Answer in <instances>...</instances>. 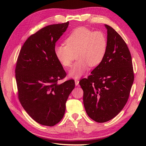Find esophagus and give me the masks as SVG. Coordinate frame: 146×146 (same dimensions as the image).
<instances>
[{"mask_svg":"<svg viewBox=\"0 0 146 146\" xmlns=\"http://www.w3.org/2000/svg\"><path fill=\"white\" fill-rule=\"evenodd\" d=\"M75 85L76 86H78L79 85V81L78 80H75Z\"/></svg>","mask_w":146,"mask_h":146,"instance_id":"esophagus-1","label":"esophagus"}]
</instances>
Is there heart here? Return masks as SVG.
<instances>
[{"mask_svg":"<svg viewBox=\"0 0 146 146\" xmlns=\"http://www.w3.org/2000/svg\"><path fill=\"white\" fill-rule=\"evenodd\" d=\"M66 45H56L54 51L60 64L68 67L72 64L73 54L77 52L76 62L69 71L68 76L78 79L85 74L90 66L100 64L107 50V40L101 31H92L85 27L74 29L64 41Z\"/></svg>","mask_w":146,"mask_h":146,"instance_id":"obj_1","label":"heart"}]
</instances>
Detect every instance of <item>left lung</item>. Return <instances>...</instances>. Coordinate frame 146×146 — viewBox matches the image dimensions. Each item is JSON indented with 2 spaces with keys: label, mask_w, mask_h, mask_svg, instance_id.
Instances as JSON below:
<instances>
[{
  "label": "left lung",
  "mask_w": 146,
  "mask_h": 146,
  "mask_svg": "<svg viewBox=\"0 0 146 146\" xmlns=\"http://www.w3.org/2000/svg\"><path fill=\"white\" fill-rule=\"evenodd\" d=\"M107 29V50L102 62L88 79L79 82L88 115L98 122L108 121L125 105L134 82L131 56L122 37L110 26Z\"/></svg>",
  "instance_id": "left-lung-1"
}]
</instances>
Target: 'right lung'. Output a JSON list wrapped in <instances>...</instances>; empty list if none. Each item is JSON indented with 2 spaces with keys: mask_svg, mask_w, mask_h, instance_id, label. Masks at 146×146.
I'll use <instances>...</instances> for the list:
<instances>
[{
  "mask_svg": "<svg viewBox=\"0 0 146 146\" xmlns=\"http://www.w3.org/2000/svg\"><path fill=\"white\" fill-rule=\"evenodd\" d=\"M69 22L50 25L30 36L18 58L15 75L23 108L38 123L54 126L63 118L66 103L75 87L73 80L57 82L66 73L54 48Z\"/></svg>",
  "mask_w": 146,
  "mask_h": 146,
  "instance_id": "right-lung-1",
  "label": "right lung"
}]
</instances>
